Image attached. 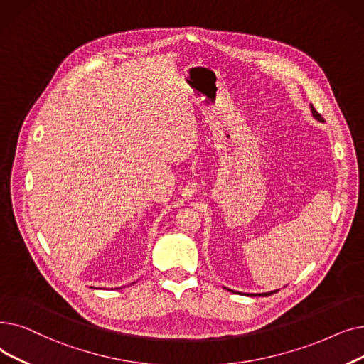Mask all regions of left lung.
<instances>
[{"instance_id": "obj_1", "label": "left lung", "mask_w": 364, "mask_h": 364, "mask_svg": "<svg viewBox=\"0 0 364 364\" xmlns=\"http://www.w3.org/2000/svg\"><path fill=\"white\" fill-rule=\"evenodd\" d=\"M311 112H313V115L318 119V121H323V117L316 111V108L311 105ZM230 291H234V290H231V289H228ZM275 291H279V290H274V291H268V293H256V295H252V293H247V296H269V295H272V293H275ZM246 295V293H245Z\"/></svg>"}]
</instances>
